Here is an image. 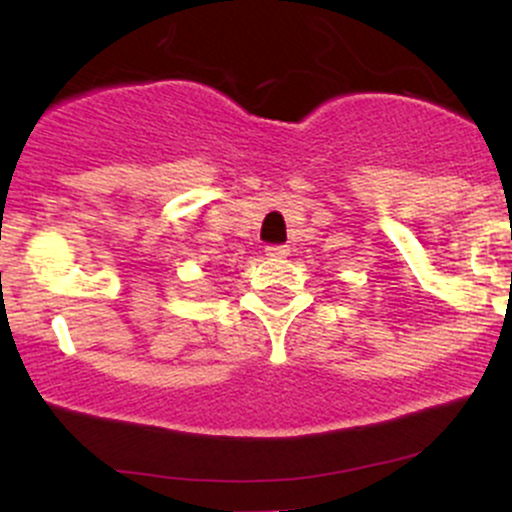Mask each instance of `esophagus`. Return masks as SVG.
Masks as SVG:
<instances>
[{
    "instance_id": "34e87169",
    "label": "esophagus",
    "mask_w": 512,
    "mask_h": 512,
    "mask_svg": "<svg viewBox=\"0 0 512 512\" xmlns=\"http://www.w3.org/2000/svg\"><path fill=\"white\" fill-rule=\"evenodd\" d=\"M265 252H267V257H277V260H282V257L289 255V247L287 245H270Z\"/></svg>"
}]
</instances>
